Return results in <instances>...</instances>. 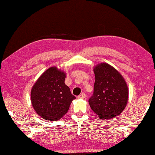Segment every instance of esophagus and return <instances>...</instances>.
Returning a JSON list of instances; mask_svg holds the SVG:
<instances>
[{"instance_id":"esophagus-1","label":"esophagus","mask_w":155,"mask_h":155,"mask_svg":"<svg viewBox=\"0 0 155 155\" xmlns=\"http://www.w3.org/2000/svg\"><path fill=\"white\" fill-rule=\"evenodd\" d=\"M78 98H82V99L85 98H86V94H84V93H81V94H80V95L78 96Z\"/></svg>"}]
</instances>
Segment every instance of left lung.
Returning <instances> with one entry per match:
<instances>
[{"instance_id":"obj_1","label":"left lung","mask_w":155,"mask_h":155,"mask_svg":"<svg viewBox=\"0 0 155 155\" xmlns=\"http://www.w3.org/2000/svg\"><path fill=\"white\" fill-rule=\"evenodd\" d=\"M94 92L88 102L99 118L111 119L121 113L128 100V88L121 75L107 63L94 69Z\"/></svg>"}]
</instances>
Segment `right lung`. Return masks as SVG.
I'll return each mask as SVG.
<instances>
[{
	"label": "right lung",
	"instance_id": "1",
	"mask_svg": "<svg viewBox=\"0 0 155 155\" xmlns=\"http://www.w3.org/2000/svg\"><path fill=\"white\" fill-rule=\"evenodd\" d=\"M65 74L55 67L44 72L31 91V101L35 111L43 119L58 121L68 111L75 98L65 84Z\"/></svg>",
	"mask_w": 155,
	"mask_h": 155
}]
</instances>
